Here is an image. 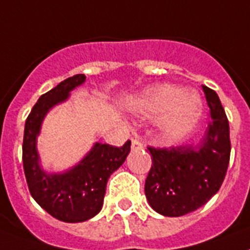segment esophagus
I'll return each instance as SVG.
<instances>
[{"label": "esophagus", "mask_w": 250, "mask_h": 250, "mask_svg": "<svg viewBox=\"0 0 250 250\" xmlns=\"http://www.w3.org/2000/svg\"><path fill=\"white\" fill-rule=\"evenodd\" d=\"M131 149L133 150H140V149H143V143L135 138V139L131 140Z\"/></svg>", "instance_id": "esophagus-1"}]
</instances>
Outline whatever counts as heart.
I'll list each match as a JSON object with an SVG mask.
<instances>
[{
	"mask_svg": "<svg viewBox=\"0 0 250 250\" xmlns=\"http://www.w3.org/2000/svg\"><path fill=\"white\" fill-rule=\"evenodd\" d=\"M201 100L196 93L173 84H157L136 99L134 110L146 116H157L158 131L168 143L183 140L192 133L201 116Z\"/></svg>",
	"mask_w": 250,
	"mask_h": 250,
	"instance_id": "b5f03b06",
	"label": "heart"
}]
</instances>
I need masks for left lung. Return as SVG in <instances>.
Listing matches in <instances>:
<instances>
[{
    "label": "left lung",
    "mask_w": 250,
    "mask_h": 250,
    "mask_svg": "<svg viewBox=\"0 0 250 250\" xmlns=\"http://www.w3.org/2000/svg\"><path fill=\"white\" fill-rule=\"evenodd\" d=\"M211 121L196 146L155 149L149 146L151 168L146 196L158 214L177 217L204 206L219 191L230 159L229 121L215 91L202 86Z\"/></svg>",
    "instance_id": "left-lung-1"
}]
</instances>
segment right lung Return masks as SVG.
<instances>
[{"instance_id": "right-lung-1", "label": "right lung", "mask_w": 250, "mask_h": 250, "mask_svg": "<svg viewBox=\"0 0 250 250\" xmlns=\"http://www.w3.org/2000/svg\"><path fill=\"white\" fill-rule=\"evenodd\" d=\"M84 81V74H76L40 96L27 116L23 131L22 163L30 193L48 214L64 223H82L99 214L108 178L123 166L131 146L130 140L120 148L95 143L69 169L58 173L42 169L36 148L42 121L49 111L67 101L69 93Z\"/></svg>"}]
</instances>
